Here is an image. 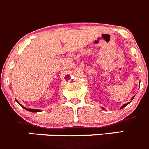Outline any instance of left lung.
<instances>
[{
	"instance_id": "1",
	"label": "left lung",
	"mask_w": 149,
	"mask_h": 149,
	"mask_svg": "<svg viewBox=\"0 0 149 149\" xmlns=\"http://www.w3.org/2000/svg\"><path fill=\"white\" fill-rule=\"evenodd\" d=\"M134 97H135V96H133V97H132V99H133V98H134ZM129 104V103H127V104H124V105H123V107H121V109L124 108V107H126V106H127V104ZM103 109H104V108H103Z\"/></svg>"
}]
</instances>
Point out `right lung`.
Masks as SVG:
<instances>
[{
  "instance_id": "obj_1",
  "label": "right lung",
  "mask_w": 149,
  "mask_h": 149,
  "mask_svg": "<svg viewBox=\"0 0 149 149\" xmlns=\"http://www.w3.org/2000/svg\"><path fill=\"white\" fill-rule=\"evenodd\" d=\"M16 101H17V100H16ZM17 102H18V101H17ZM19 103V102H18ZM20 105V104H19ZM22 107V108H24V109H26V110H27V111H30V112H40V111H41L40 110H38V109H27V108H26V107H23V106H22V105H20Z\"/></svg>"
}]
</instances>
